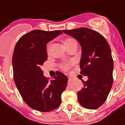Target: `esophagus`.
<instances>
[{
    "label": "esophagus",
    "mask_w": 125,
    "mask_h": 125,
    "mask_svg": "<svg viewBox=\"0 0 125 125\" xmlns=\"http://www.w3.org/2000/svg\"><path fill=\"white\" fill-rule=\"evenodd\" d=\"M71 81H72V79L70 77H68V82H70Z\"/></svg>",
    "instance_id": "obj_1"
}]
</instances>
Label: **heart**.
Returning <instances> with one entry per match:
<instances>
[{"instance_id":"b5f03b06","label":"heart","mask_w":125,"mask_h":125,"mask_svg":"<svg viewBox=\"0 0 125 125\" xmlns=\"http://www.w3.org/2000/svg\"><path fill=\"white\" fill-rule=\"evenodd\" d=\"M71 40H73V39H67L66 41L64 42V44H66V43H68V42H70ZM71 64H72V62L64 63H63L62 64V67L65 70H67L70 68V66H71Z\"/></svg>"}]
</instances>
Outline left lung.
Segmentation results:
<instances>
[{
    "instance_id": "left-lung-1",
    "label": "left lung",
    "mask_w": 125,
    "mask_h": 125,
    "mask_svg": "<svg viewBox=\"0 0 125 125\" xmlns=\"http://www.w3.org/2000/svg\"><path fill=\"white\" fill-rule=\"evenodd\" d=\"M63 32L79 42L80 73L88 77L86 81L81 79L84 85L77 93L78 101L86 109H97L105 103L113 84L114 62L109 44L102 35L88 28Z\"/></svg>"
}]
</instances>
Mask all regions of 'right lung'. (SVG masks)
<instances>
[{
    "label": "right lung",
    "instance_id": "1",
    "mask_svg": "<svg viewBox=\"0 0 125 125\" xmlns=\"http://www.w3.org/2000/svg\"><path fill=\"white\" fill-rule=\"evenodd\" d=\"M62 32L33 30L17 42L13 54L14 82L24 101L32 109L48 112L59 107L68 77L57 71L53 79L43 75L40 66L47 60L46 44Z\"/></svg>",
    "mask_w": 125,
    "mask_h": 125
}]
</instances>
